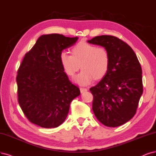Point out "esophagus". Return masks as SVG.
I'll use <instances>...</instances> for the list:
<instances>
[{
  "label": "esophagus",
  "mask_w": 156,
  "mask_h": 156,
  "mask_svg": "<svg viewBox=\"0 0 156 156\" xmlns=\"http://www.w3.org/2000/svg\"><path fill=\"white\" fill-rule=\"evenodd\" d=\"M80 92H81V93H85V92H86V91H87V89H86V88L80 87Z\"/></svg>",
  "instance_id": "34e87169"
}]
</instances>
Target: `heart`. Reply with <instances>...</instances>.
<instances>
[{"label":"heart","mask_w":156,"mask_h":156,"mask_svg":"<svg viewBox=\"0 0 156 156\" xmlns=\"http://www.w3.org/2000/svg\"><path fill=\"white\" fill-rule=\"evenodd\" d=\"M60 60L65 73L71 77L81 66L82 71L74 78V81L82 86L90 84L94 79L103 78L110 66V55L106 48L83 41L73 48L72 55L62 51Z\"/></svg>","instance_id":"obj_1"}]
</instances>
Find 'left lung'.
Returning a JSON list of instances; mask_svg holds the SVG:
<instances>
[{
  "label": "left lung",
  "instance_id": "obj_1",
  "mask_svg": "<svg viewBox=\"0 0 156 156\" xmlns=\"http://www.w3.org/2000/svg\"><path fill=\"white\" fill-rule=\"evenodd\" d=\"M87 42L106 48L110 55L108 73L89 89L93 95V111L102 124L119 126L136 112L143 94L141 65L132 49L116 37L98 36Z\"/></svg>",
  "mask_w": 156,
  "mask_h": 156
}]
</instances>
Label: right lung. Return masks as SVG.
<instances>
[{
    "instance_id": "add662e5",
    "label": "right lung",
    "mask_w": 156,
    "mask_h": 156,
    "mask_svg": "<svg viewBox=\"0 0 156 156\" xmlns=\"http://www.w3.org/2000/svg\"><path fill=\"white\" fill-rule=\"evenodd\" d=\"M78 39L60 34H43L25 55L16 80L19 103L30 122L50 129L66 120L70 103L80 90L69 80L60 55Z\"/></svg>"
}]
</instances>
